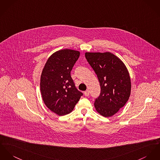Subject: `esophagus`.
Listing matches in <instances>:
<instances>
[{
    "instance_id": "34e87169",
    "label": "esophagus",
    "mask_w": 160,
    "mask_h": 160,
    "mask_svg": "<svg viewBox=\"0 0 160 160\" xmlns=\"http://www.w3.org/2000/svg\"><path fill=\"white\" fill-rule=\"evenodd\" d=\"M84 94L86 96H88L89 95V92L88 90H87L86 91L84 92Z\"/></svg>"
}]
</instances>
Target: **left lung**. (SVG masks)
<instances>
[{"mask_svg": "<svg viewBox=\"0 0 160 160\" xmlns=\"http://www.w3.org/2000/svg\"><path fill=\"white\" fill-rule=\"evenodd\" d=\"M85 57L98 76L101 89L94 102L96 110L104 117L112 116L130 97L131 81L128 70L123 62L110 52H86Z\"/></svg>", "mask_w": 160, "mask_h": 160, "instance_id": "obj_1", "label": "left lung"}]
</instances>
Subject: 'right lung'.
Instances as JSON below:
<instances>
[{"label": "right lung", "mask_w": 160, "mask_h": 160, "mask_svg": "<svg viewBox=\"0 0 160 160\" xmlns=\"http://www.w3.org/2000/svg\"><path fill=\"white\" fill-rule=\"evenodd\" d=\"M79 56L80 52L76 50L57 51L50 57L42 70L40 82L42 98L46 107L59 116L70 113L83 96L71 76Z\"/></svg>", "instance_id": "obj_1"}]
</instances>
